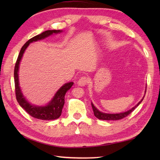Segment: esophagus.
<instances>
[{"instance_id":"1","label":"esophagus","mask_w":160,"mask_h":160,"mask_svg":"<svg viewBox=\"0 0 160 160\" xmlns=\"http://www.w3.org/2000/svg\"><path fill=\"white\" fill-rule=\"evenodd\" d=\"M88 82V79L85 76H83V77H81L79 80L78 81V84L79 86H85L87 83Z\"/></svg>"}]
</instances>
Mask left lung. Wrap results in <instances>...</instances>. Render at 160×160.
Listing matches in <instances>:
<instances>
[{"mask_svg":"<svg viewBox=\"0 0 160 160\" xmlns=\"http://www.w3.org/2000/svg\"><path fill=\"white\" fill-rule=\"evenodd\" d=\"M146 93V91H145ZM144 96L143 98L141 100L140 102H139L137 105H135V107H132L131 109L128 110L126 112H124V113H115V114H111V113H102V112L100 111L99 110L97 109V108L95 107L93 104L91 102V106H92V108L94 113V115L96 116L98 119H100V120H121V119L124 118L125 117H127V115H128L130 113H131L132 111L135 110V108H136L139 104H140L142 101L143 100Z\"/></svg>","mask_w":160,"mask_h":160,"instance_id":"8db88e82","label":"left lung"}]
</instances>
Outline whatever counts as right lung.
Returning <instances> with one entry per match:
<instances>
[{
    "label": "right lung",
    "mask_w": 160,
    "mask_h": 160,
    "mask_svg": "<svg viewBox=\"0 0 160 160\" xmlns=\"http://www.w3.org/2000/svg\"><path fill=\"white\" fill-rule=\"evenodd\" d=\"M62 31L60 30H47V31L44 32L40 33L39 35H37L33 37L31 39H29L25 45L22 46L20 51L19 55L17 58L16 62L14 67V83H15V92H16V100L19 103L20 106L23 109L29 114L33 118L42 120H56L58 118L61 113H62V110L63 106L64 104V96L68 90L71 89L72 87L73 82H68L64 84L63 86L61 87L59 90L57 91L55 96H53L52 100L45 106H36L30 104L29 102L25 99L24 97L22 91L20 90L19 86V81H18V69H19V64L21 60L23 53L25 52L27 47L31 42L38 41L42 39L47 38L53 33H60Z\"/></svg>",
    "instance_id": "right-lung-1"
}]
</instances>
